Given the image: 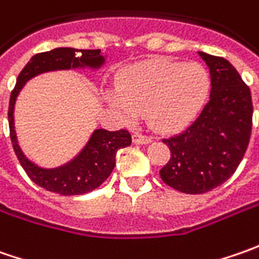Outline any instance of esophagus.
I'll list each match as a JSON object with an SVG mask.
<instances>
[{"label": "esophagus", "mask_w": 259, "mask_h": 259, "mask_svg": "<svg viewBox=\"0 0 259 259\" xmlns=\"http://www.w3.org/2000/svg\"><path fill=\"white\" fill-rule=\"evenodd\" d=\"M133 141H134L135 144H150V143L153 141V138L148 137V135H143L140 134V133H135V134L133 135Z\"/></svg>", "instance_id": "34e87169"}]
</instances>
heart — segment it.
<instances>
[{
  "mask_svg": "<svg viewBox=\"0 0 259 259\" xmlns=\"http://www.w3.org/2000/svg\"><path fill=\"white\" fill-rule=\"evenodd\" d=\"M210 91V75L200 63L151 59L131 66L106 89L108 104L128 121L145 114L158 131L171 133L190 124Z\"/></svg>",
  "mask_w": 259,
  "mask_h": 259,
  "instance_id": "heart-1",
  "label": "heart"
}]
</instances>
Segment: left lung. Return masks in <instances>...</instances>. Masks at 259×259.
Masks as SVG:
<instances>
[{
	"label": "left lung",
	"mask_w": 259,
	"mask_h": 259,
	"mask_svg": "<svg viewBox=\"0 0 259 259\" xmlns=\"http://www.w3.org/2000/svg\"><path fill=\"white\" fill-rule=\"evenodd\" d=\"M209 67L210 96L193 124L163 140L171 157L161 180L182 193L200 194L225 183L244 158L252 130L249 88L224 57L197 52Z\"/></svg>",
	"instance_id": "1"
}]
</instances>
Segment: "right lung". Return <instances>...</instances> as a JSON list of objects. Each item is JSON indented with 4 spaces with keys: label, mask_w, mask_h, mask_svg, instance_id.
<instances>
[{
    "label": "right lung",
    "mask_w": 259,
    "mask_h": 259,
    "mask_svg": "<svg viewBox=\"0 0 259 259\" xmlns=\"http://www.w3.org/2000/svg\"><path fill=\"white\" fill-rule=\"evenodd\" d=\"M105 63V56L101 50H77L72 47H57L50 52L34 55L24 66L17 77L14 91L10 98L8 124L10 137L17 158L23 165L27 176L37 186L49 192L62 196H76L92 192L109 177L115 167V157L119 148L131 145V134L126 130L106 131L95 130L82 151L67 161L66 164L55 168H45L28 160L18 145L14 126V106L17 96L23 86L34 76L55 70L70 69H94L98 70Z\"/></svg>",
    "instance_id": "add662e5"
}]
</instances>
